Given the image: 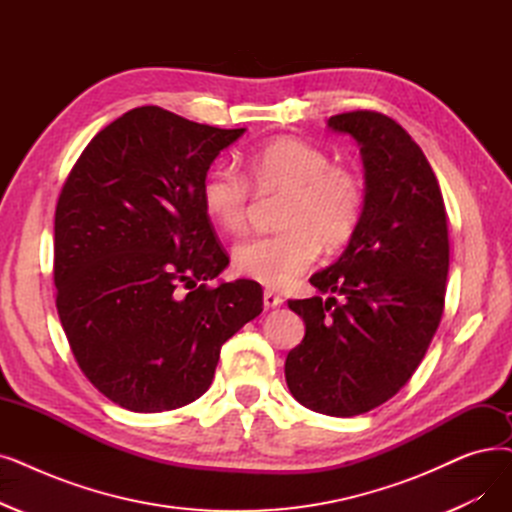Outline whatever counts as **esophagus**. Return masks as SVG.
Wrapping results in <instances>:
<instances>
[{
    "label": "esophagus",
    "mask_w": 512,
    "mask_h": 512,
    "mask_svg": "<svg viewBox=\"0 0 512 512\" xmlns=\"http://www.w3.org/2000/svg\"><path fill=\"white\" fill-rule=\"evenodd\" d=\"M282 297L280 295H276V293H272V291H265L263 293V305L265 307H278V305H282Z\"/></svg>",
    "instance_id": "34e87169"
}]
</instances>
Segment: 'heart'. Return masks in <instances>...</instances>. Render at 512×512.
I'll return each instance as SVG.
<instances>
[{
	"label": "heart",
	"mask_w": 512,
	"mask_h": 512,
	"mask_svg": "<svg viewBox=\"0 0 512 512\" xmlns=\"http://www.w3.org/2000/svg\"><path fill=\"white\" fill-rule=\"evenodd\" d=\"M247 177L211 167L201 182V205L226 232L247 228L251 184L259 192H286L278 226L282 232L242 240L234 268L268 288H288L320 257L322 244L337 251L355 236L364 215V184L358 173L332 165L328 154L301 138L282 136L244 157Z\"/></svg>",
	"instance_id": "1"
}]
</instances>
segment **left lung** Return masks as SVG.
Listing matches in <instances>:
<instances>
[{
  "mask_svg": "<svg viewBox=\"0 0 512 512\" xmlns=\"http://www.w3.org/2000/svg\"><path fill=\"white\" fill-rule=\"evenodd\" d=\"M328 129L360 146L364 215L343 255L309 278L341 301H288L305 337L284 376L299 404L345 418L385 404L425 358L443 314L450 240L437 177L402 125L353 110Z\"/></svg>",
  "mask_w": 512,
  "mask_h": 512,
  "instance_id": "obj_1",
  "label": "left lung"
}]
</instances>
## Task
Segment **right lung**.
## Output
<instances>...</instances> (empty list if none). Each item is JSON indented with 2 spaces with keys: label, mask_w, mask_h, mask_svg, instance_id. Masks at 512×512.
<instances>
[{
  "label": "right lung",
  "mask_w": 512,
  "mask_h": 512,
  "mask_svg": "<svg viewBox=\"0 0 512 512\" xmlns=\"http://www.w3.org/2000/svg\"><path fill=\"white\" fill-rule=\"evenodd\" d=\"M244 131L133 108L85 146L62 186L58 316L83 374L125 410H175L201 397L221 345L263 311L253 280L205 284L230 259L201 182Z\"/></svg>",
  "instance_id": "obj_1"
}]
</instances>
